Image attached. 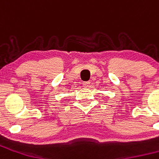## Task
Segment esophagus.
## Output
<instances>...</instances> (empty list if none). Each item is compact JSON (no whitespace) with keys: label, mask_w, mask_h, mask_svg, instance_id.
Listing matches in <instances>:
<instances>
[{"label":"esophagus","mask_w":159,"mask_h":159,"mask_svg":"<svg viewBox=\"0 0 159 159\" xmlns=\"http://www.w3.org/2000/svg\"><path fill=\"white\" fill-rule=\"evenodd\" d=\"M89 85H90L89 82H85V83H83V86L84 87V88H89Z\"/></svg>","instance_id":"34e87169"}]
</instances>
